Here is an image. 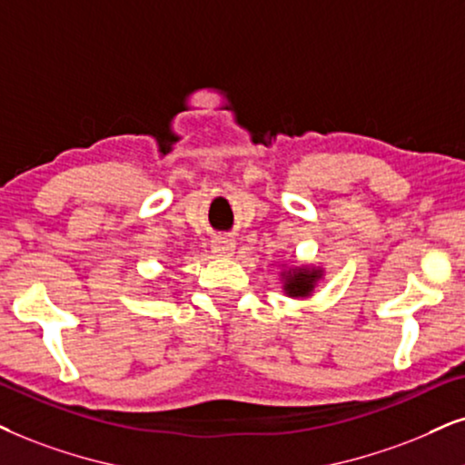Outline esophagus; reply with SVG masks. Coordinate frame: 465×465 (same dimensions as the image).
Masks as SVG:
<instances>
[{
	"label": "esophagus",
	"mask_w": 465,
	"mask_h": 465,
	"mask_svg": "<svg viewBox=\"0 0 465 465\" xmlns=\"http://www.w3.org/2000/svg\"><path fill=\"white\" fill-rule=\"evenodd\" d=\"M233 251H236V242L229 238H219L213 242V252L219 257H232Z\"/></svg>",
	"instance_id": "esophagus-1"
}]
</instances>
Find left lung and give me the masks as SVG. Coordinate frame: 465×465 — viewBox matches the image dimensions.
Here are the masks:
<instances>
[{"instance_id": "1", "label": "left lung", "mask_w": 465, "mask_h": 465, "mask_svg": "<svg viewBox=\"0 0 465 465\" xmlns=\"http://www.w3.org/2000/svg\"><path fill=\"white\" fill-rule=\"evenodd\" d=\"M324 266H311V263H292V266H287V263H283V270L279 274L281 290L287 298L301 301V298L313 296L317 285L324 281Z\"/></svg>"}]
</instances>
